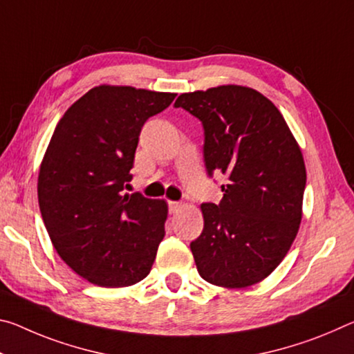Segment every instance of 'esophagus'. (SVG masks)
<instances>
[{
    "label": "esophagus",
    "mask_w": 354,
    "mask_h": 354,
    "mask_svg": "<svg viewBox=\"0 0 354 354\" xmlns=\"http://www.w3.org/2000/svg\"><path fill=\"white\" fill-rule=\"evenodd\" d=\"M183 207V203H179V201H168V209H170L171 214H175L179 209Z\"/></svg>",
    "instance_id": "obj_1"
}]
</instances>
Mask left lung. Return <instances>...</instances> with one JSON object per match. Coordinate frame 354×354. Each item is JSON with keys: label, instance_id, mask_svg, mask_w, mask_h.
<instances>
[{"label": "left lung", "instance_id": "8db88e82", "mask_svg": "<svg viewBox=\"0 0 354 354\" xmlns=\"http://www.w3.org/2000/svg\"><path fill=\"white\" fill-rule=\"evenodd\" d=\"M175 106L203 124L207 175L228 179L221 203L201 205L203 232L190 243L198 274L225 288L261 282L299 230L306 189L299 145L277 106L248 86L184 93Z\"/></svg>", "mask_w": 354, "mask_h": 354}]
</instances>
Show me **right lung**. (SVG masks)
I'll use <instances>...</instances> for the list:
<instances>
[{
    "label": "right lung",
    "mask_w": 354,
    "mask_h": 354,
    "mask_svg": "<svg viewBox=\"0 0 354 354\" xmlns=\"http://www.w3.org/2000/svg\"><path fill=\"white\" fill-rule=\"evenodd\" d=\"M176 97L100 85L72 104L44 154L37 198L53 248L88 282L129 287L148 276L165 236L168 206L122 194L140 131Z\"/></svg>",
    "instance_id": "1"
}]
</instances>
